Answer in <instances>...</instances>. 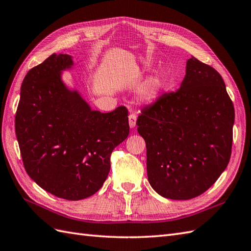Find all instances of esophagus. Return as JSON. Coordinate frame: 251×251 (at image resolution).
<instances>
[{"instance_id": "esophagus-1", "label": "esophagus", "mask_w": 251, "mask_h": 251, "mask_svg": "<svg viewBox=\"0 0 251 251\" xmlns=\"http://www.w3.org/2000/svg\"><path fill=\"white\" fill-rule=\"evenodd\" d=\"M128 121H129V126L130 128L136 127L137 123V114L136 113H130L129 117H128Z\"/></svg>"}]
</instances>
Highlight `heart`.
<instances>
[{"mask_svg":"<svg viewBox=\"0 0 251 251\" xmlns=\"http://www.w3.org/2000/svg\"><path fill=\"white\" fill-rule=\"evenodd\" d=\"M169 80V72L160 73L159 75L152 76L150 79H147L142 88H141L140 94L142 96V99L145 100H155L159 93L161 92V90L166 86V82Z\"/></svg>","mask_w":251,"mask_h":251,"instance_id":"1","label":"heart"}]
</instances>
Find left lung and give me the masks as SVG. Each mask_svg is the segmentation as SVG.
Segmentation results:
<instances>
[{
	"mask_svg": "<svg viewBox=\"0 0 251 251\" xmlns=\"http://www.w3.org/2000/svg\"><path fill=\"white\" fill-rule=\"evenodd\" d=\"M233 123L223 77L192 56L179 90L163 92L137 120L151 188L177 201L201 195L229 163Z\"/></svg>",
	"mask_w": 251,
	"mask_h": 251,
	"instance_id": "left-lung-1",
	"label": "left lung"
}]
</instances>
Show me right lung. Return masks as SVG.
I'll return each mask as SVG.
<instances>
[{
	"label": "right lung",
	"mask_w": 251,
	"mask_h": 251,
	"mask_svg": "<svg viewBox=\"0 0 251 251\" xmlns=\"http://www.w3.org/2000/svg\"><path fill=\"white\" fill-rule=\"evenodd\" d=\"M72 57L53 54L24 77L16 112V134L24 169L43 190L59 198L92 196L110 171L113 150L129 134L124 106L91 110L61 80Z\"/></svg>",
	"instance_id": "add662e5"
}]
</instances>
